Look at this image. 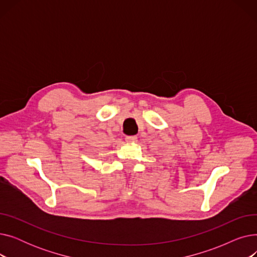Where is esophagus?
Masks as SVG:
<instances>
[{"instance_id":"34e87169","label":"esophagus","mask_w":257,"mask_h":257,"mask_svg":"<svg viewBox=\"0 0 257 257\" xmlns=\"http://www.w3.org/2000/svg\"><path fill=\"white\" fill-rule=\"evenodd\" d=\"M126 142H127V143H137V142H138V138H137L136 136L126 137Z\"/></svg>"}]
</instances>
